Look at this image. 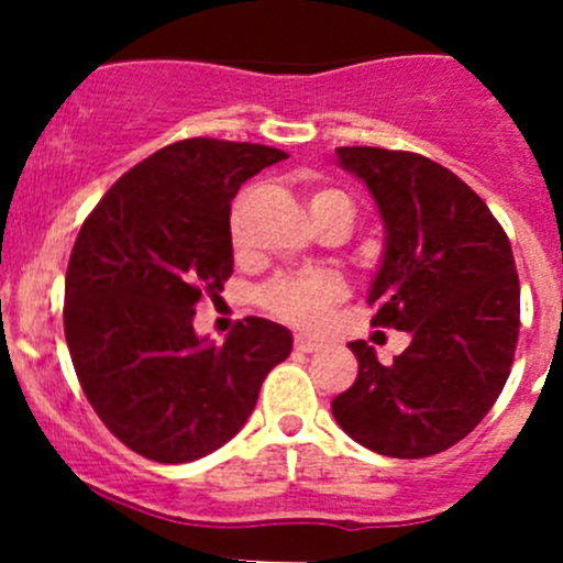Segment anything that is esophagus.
I'll use <instances>...</instances> for the list:
<instances>
[{
	"instance_id": "34e87169",
	"label": "esophagus",
	"mask_w": 563,
	"mask_h": 563,
	"mask_svg": "<svg viewBox=\"0 0 563 563\" xmlns=\"http://www.w3.org/2000/svg\"><path fill=\"white\" fill-rule=\"evenodd\" d=\"M321 349L323 343H318L313 338H302V334L294 338V351H297V354H313V351H321Z\"/></svg>"
}]
</instances>
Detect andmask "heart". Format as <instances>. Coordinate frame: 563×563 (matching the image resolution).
I'll use <instances>...</instances> for the list:
<instances>
[{
  "label": "heart",
  "instance_id": "heart-1",
  "mask_svg": "<svg viewBox=\"0 0 563 563\" xmlns=\"http://www.w3.org/2000/svg\"><path fill=\"white\" fill-rule=\"evenodd\" d=\"M338 209L345 214L354 212L351 198L343 190H338V187H316L310 192V214H313V220L327 212H338ZM231 231H234L236 240V209L234 218H231ZM343 280L334 272L318 269L302 272V275L275 277V280L261 288L258 299L266 313L275 316L277 321L291 323V327L313 329L318 323H323V318L343 299Z\"/></svg>",
  "mask_w": 563,
  "mask_h": 563
}]
</instances>
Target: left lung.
I'll list each match as a JSON object with an SVG mask.
<instances>
[{
  "label": "left lung",
  "mask_w": 563,
  "mask_h": 563,
  "mask_svg": "<svg viewBox=\"0 0 563 563\" xmlns=\"http://www.w3.org/2000/svg\"><path fill=\"white\" fill-rule=\"evenodd\" d=\"M338 157L371 187L387 229L371 323L408 332L411 345L382 365L365 340L351 343L360 373L332 413L378 455H439L509 378L520 332L512 245L487 203L430 157L382 146H338Z\"/></svg>",
  "instance_id": "left-lung-1"
}]
</instances>
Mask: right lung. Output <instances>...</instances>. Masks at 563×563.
Masks as SVG:
<instances>
[{
  "label": "right lung",
  "mask_w": 563,
  "mask_h": 563,
  "mask_svg": "<svg viewBox=\"0 0 563 563\" xmlns=\"http://www.w3.org/2000/svg\"><path fill=\"white\" fill-rule=\"evenodd\" d=\"M286 152L185 139L119 176L84 220L65 275V340L84 395L133 452L190 463L247 422L291 332L236 321L223 345L192 332L234 272L231 198Z\"/></svg>",
  "instance_id": "obj_1"
}]
</instances>
